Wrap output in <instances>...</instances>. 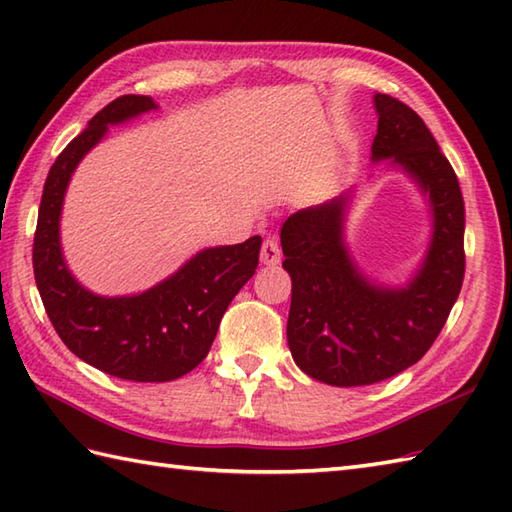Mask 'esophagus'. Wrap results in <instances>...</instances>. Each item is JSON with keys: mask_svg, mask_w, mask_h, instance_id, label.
<instances>
[{"mask_svg": "<svg viewBox=\"0 0 512 512\" xmlns=\"http://www.w3.org/2000/svg\"><path fill=\"white\" fill-rule=\"evenodd\" d=\"M281 262V248L275 239H264L262 244V264L266 266H277Z\"/></svg>", "mask_w": 512, "mask_h": 512, "instance_id": "34e87169", "label": "esophagus"}]
</instances>
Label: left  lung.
<instances>
[{
	"label": "left lung",
	"instance_id": "8db88e82",
	"mask_svg": "<svg viewBox=\"0 0 512 512\" xmlns=\"http://www.w3.org/2000/svg\"><path fill=\"white\" fill-rule=\"evenodd\" d=\"M372 160H387L429 195L433 235L407 286L369 281L343 239L350 193L292 213L281 226L292 279L288 345L301 372L334 387L372 385L418 363L449 319L464 279V200L458 176L409 105L376 94Z\"/></svg>",
	"mask_w": 512,
	"mask_h": 512
}]
</instances>
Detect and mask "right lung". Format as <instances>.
I'll use <instances>...</instances> for the list:
<instances>
[{
    "instance_id": "obj_1",
    "label": "right lung",
    "mask_w": 512,
    "mask_h": 512,
    "mask_svg": "<svg viewBox=\"0 0 512 512\" xmlns=\"http://www.w3.org/2000/svg\"><path fill=\"white\" fill-rule=\"evenodd\" d=\"M156 107L149 96H118L61 151L43 184L32 244L39 295L61 341L88 365L136 383H167L204 361L228 303L255 275L262 248V237L255 235L244 244L200 250L178 273L132 297L94 295L72 277L59 239L72 173L107 134V125Z\"/></svg>"
}]
</instances>
